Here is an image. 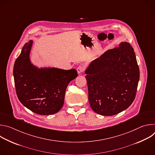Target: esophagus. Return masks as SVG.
<instances>
[{
    "label": "esophagus",
    "instance_id": "esophagus-1",
    "mask_svg": "<svg viewBox=\"0 0 155 155\" xmlns=\"http://www.w3.org/2000/svg\"><path fill=\"white\" fill-rule=\"evenodd\" d=\"M77 72H78V74H81L82 72H84V66H83V65H79L78 67L77 68Z\"/></svg>",
    "mask_w": 155,
    "mask_h": 155
}]
</instances>
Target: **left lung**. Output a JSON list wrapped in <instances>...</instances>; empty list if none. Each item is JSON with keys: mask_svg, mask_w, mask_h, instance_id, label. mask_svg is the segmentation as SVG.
<instances>
[{"mask_svg": "<svg viewBox=\"0 0 155 155\" xmlns=\"http://www.w3.org/2000/svg\"><path fill=\"white\" fill-rule=\"evenodd\" d=\"M91 108L104 116L117 115L133 102L140 77L133 48L128 42L107 51L85 71Z\"/></svg>", "mask_w": 155, "mask_h": 155, "instance_id": "8db88e82", "label": "left lung"}]
</instances>
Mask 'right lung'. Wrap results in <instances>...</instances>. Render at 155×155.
I'll list each match as a JSON object with an SVG mask.
<instances>
[{
	"mask_svg": "<svg viewBox=\"0 0 155 155\" xmlns=\"http://www.w3.org/2000/svg\"><path fill=\"white\" fill-rule=\"evenodd\" d=\"M32 45L25 43L15 61L13 76L16 93L21 103L41 115H52L62 107L66 88L78 74L75 69H38L30 61Z\"/></svg>",
	"mask_w": 155,
	"mask_h": 155,
	"instance_id": "obj_1",
	"label": "right lung"
}]
</instances>
